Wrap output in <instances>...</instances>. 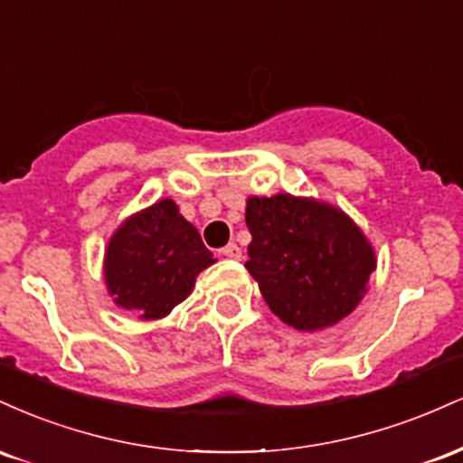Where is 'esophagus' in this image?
Here are the masks:
<instances>
[{"mask_svg": "<svg viewBox=\"0 0 463 463\" xmlns=\"http://www.w3.org/2000/svg\"><path fill=\"white\" fill-rule=\"evenodd\" d=\"M222 254L228 259H235V261H239V259H241V248H239L237 243H228L226 248H222Z\"/></svg>", "mask_w": 463, "mask_h": 463, "instance_id": "esophagus-1", "label": "esophagus"}]
</instances>
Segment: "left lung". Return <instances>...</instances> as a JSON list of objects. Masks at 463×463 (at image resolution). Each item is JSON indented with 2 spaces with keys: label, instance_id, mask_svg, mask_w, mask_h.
<instances>
[{
  "label": "left lung",
  "instance_id": "1",
  "mask_svg": "<svg viewBox=\"0 0 463 463\" xmlns=\"http://www.w3.org/2000/svg\"><path fill=\"white\" fill-rule=\"evenodd\" d=\"M246 269L287 326L322 331L359 307L376 269L370 239L339 206L305 195L246 200Z\"/></svg>",
  "mask_w": 463,
  "mask_h": 463
}]
</instances>
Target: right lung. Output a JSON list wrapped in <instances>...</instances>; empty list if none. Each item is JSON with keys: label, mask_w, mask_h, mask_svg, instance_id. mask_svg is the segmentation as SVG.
<instances>
[{"label": "right lung", "mask_w": 463, "mask_h": 463, "mask_svg": "<svg viewBox=\"0 0 463 463\" xmlns=\"http://www.w3.org/2000/svg\"><path fill=\"white\" fill-rule=\"evenodd\" d=\"M191 222L172 198L126 217L104 250L106 291L139 320H161L194 291L202 269L213 265Z\"/></svg>", "instance_id": "right-lung-1"}]
</instances>
